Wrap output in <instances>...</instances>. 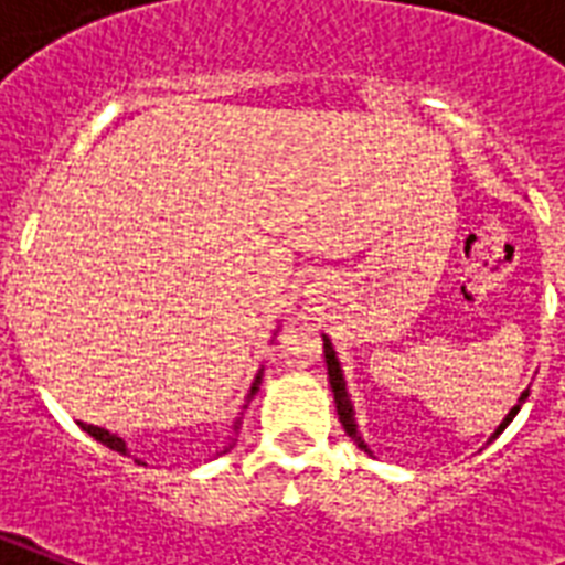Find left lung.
<instances>
[{
    "mask_svg": "<svg viewBox=\"0 0 565 565\" xmlns=\"http://www.w3.org/2000/svg\"><path fill=\"white\" fill-rule=\"evenodd\" d=\"M326 363H328V377H331V390H334V402H337V413H340V422H343L345 434L358 443V448H363V451H370V448L363 446L361 434H358V425H354V413H352V402H349V393H345V381H343V370H340V361H337L334 349H331V343L326 340ZM527 398V393H522V398H519V404L513 407V411L508 413V419L501 422L499 430L495 434H501V430L508 428L510 422H513V416L519 413V407H522V402Z\"/></svg>",
    "mask_w": 565,
    "mask_h": 565,
    "instance_id": "1",
    "label": "left lung"
}]
</instances>
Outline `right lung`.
<instances>
[{
  "label": "right lung",
  "instance_id": "right-lung-1",
  "mask_svg": "<svg viewBox=\"0 0 565 565\" xmlns=\"http://www.w3.org/2000/svg\"><path fill=\"white\" fill-rule=\"evenodd\" d=\"M260 375H264V372H257L255 384H252V395H255L257 386H260ZM78 425H82V430H87V434H90L93 439H99L102 446H108V448H114V451H119V455H126V443H122V439H119V437L108 434V430L99 428V425H87V422H78Z\"/></svg>",
  "mask_w": 565,
  "mask_h": 565
}]
</instances>
